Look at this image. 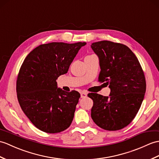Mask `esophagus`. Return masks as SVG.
<instances>
[{"mask_svg":"<svg viewBox=\"0 0 159 159\" xmlns=\"http://www.w3.org/2000/svg\"><path fill=\"white\" fill-rule=\"evenodd\" d=\"M87 96V92H84V91L81 92V93H80L81 98H86Z\"/></svg>","mask_w":159,"mask_h":159,"instance_id":"obj_1","label":"esophagus"}]
</instances>
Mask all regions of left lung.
<instances>
[{"instance_id":"8db88e82","label":"left lung","mask_w":159,"mask_h":159,"mask_svg":"<svg viewBox=\"0 0 159 159\" xmlns=\"http://www.w3.org/2000/svg\"><path fill=\"white\" fill-rule=\"evenodd\" d=\"M91 49L99 58V80L106 81L109 96L91 93V116L98 126L108 131L125 127L134 119L146 93V80L139 62L123 44L108 40L93 43Z\"/></svg>"}]
</instances>
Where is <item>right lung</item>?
Here are the masks:
<instances>
[{
  "instance_id": "right-lung-1",
  "label": "right lung",
  "mask_w": 159,
  "mask_h": 159,
  "mask_svg": "<svg viewBox=\"0 0 159 159\" xmlns=\"http://www.w3.org/2000/svg\"><path fill=\"white\" fill-rule=\"evenodd\" d=\"M85 42L51 43L36 47L25 57L17 80V94L24 114L39 129L49 134L71 125L80 95L57 87Z\"/></svg>"
}]
</instances>
